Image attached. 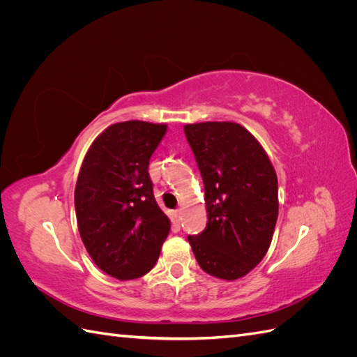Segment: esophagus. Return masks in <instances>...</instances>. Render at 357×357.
<instances>
[{
    "label": "esophagus",
    "instance_id": "34e87169",
    "mask_svg": "<svg viewBox=\"0 0 357 357\" xmlns=\"http://www.w3.org/2000/svg\"><path fill=\"white\" fill-rule=\"evenodd\" d=\"M174 218H176V220H177V222H180V220H181V210H180V208L174 211Z\"/></svg>",
    "mask_w": 357,
    "mask_h": 357
}]
</instances>
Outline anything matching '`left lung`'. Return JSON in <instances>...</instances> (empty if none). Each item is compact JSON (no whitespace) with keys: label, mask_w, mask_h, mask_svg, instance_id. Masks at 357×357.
I'll use <instances>...</instances> for the list:
<instances>
[{"label":"left lung","mask_w":357,"mask_h":357,"mask_svg":"<svg viewBox=\"0 0 357 357\" xmlns=\"http://www.w3.org/2000/svg\"><path fill=\"white\" fill-rule=\"evenodd\" d=\"M205 190L208 222L188 241L205 273L236 280L262 261L278 218L274 167L257 139L238 123L185 126Z\"/></svg>","instance_id":"8db88e82"}]
</instances>
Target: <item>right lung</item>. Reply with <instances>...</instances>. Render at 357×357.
<instances>
[{
  "label": "right lung",
  "instance_id": "right-lung-1",
  "mask_svg": "<svg viewBox=\"0 0 357 357\" xmlns=\"http://www.w3.org/2000/svg\"><path fill=\"white\" fill-rule=\"evenodd\" d=\"M167 125L114 123L95 139L74 190L79 232L86 250L105 274L132 280L158 261L171 225L159 208L149 176Z\"/></svg>",
  "mask_w": 357,
  "mask_h": 357
}]
</instances>
